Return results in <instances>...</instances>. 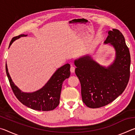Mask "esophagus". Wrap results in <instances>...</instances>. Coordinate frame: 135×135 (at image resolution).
<instances>
[{
    "label": "esophagus",
    "mask_w": 135,
    "mask_h": 135,
    "mask_svg": "<svg viewBox=\"0 0 135 135\" xmlns=\"http://www.w3.org/2000/svg\"><path fill=\"white\" fill-rule=\"evenodd\" d=\"M75 68H75V67H74V66H73V65L71 66V68H70L71 73H74Z\"/></svg>",
    "instance_id": "34e87169"
}]
</instances>
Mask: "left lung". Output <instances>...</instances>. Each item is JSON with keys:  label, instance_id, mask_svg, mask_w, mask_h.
Returning a JSON list of instances; mask_svg holds the SVG:
<instances>
[{"label": "left lung", "instance_id": "obj_1", "mask_svg": "<svg viewBox=\"0 0 135 135\" xmlns=\"http://www.w3.org/2000/svg\"><path fill=\"white\" fill-rule=\"evenodd\" d=\"M108 33L104 43H109L115 51V59L111 65L103 67L88 55L74 61L82 100L89 108H100L111 103L124 92L129 80L131 55L124 36L117 29Z\"/></svg>", "mask_w": 135, "mask_h": 135}]
</instances>
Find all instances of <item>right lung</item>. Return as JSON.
Wrapping results in <instances>:
<instances>
[{"mask_svg": "<svg viewBox=\"0 0 135 135\" xmlns=\"http://www.w3.org/2000/svg\"><path fill=\"white\" fill-rule=\"evenodd\" d=\"M27 36L20 35L13 37L9 47L15 40ZM6 72L13 93L22 104L35 110L47 111L53 110L59 104L63 81L70 76V65L67 64L59 68L42 88L31 93L22 92L15 85L8 73L6 64Z\"/></svg>", "mask_w": 135, "mask_h": 135, "instance_id": "add662e5", "label": "right lung"}]
</instances>
